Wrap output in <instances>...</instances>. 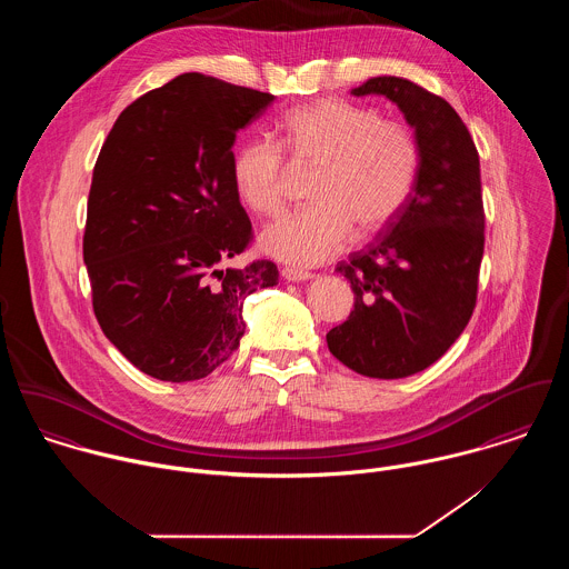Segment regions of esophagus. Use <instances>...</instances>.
<instances>
[{
	"mask_svg": "<svg viewBox=\"0 0 569 569\" xmlns=\"http://www.w3.org/2000/svg\"><path fill=\"white\" fill-rule=\"evenodd\" d=\"M282 278L289 280V282H300V280L313 278V273H311V271H305V269H296V267H284V269H282Z\"/></svg>",
	"mask_w": 569,
	"mask_h": 569,
	"instance_id": "1",
	"label": "esophagus"
}]
</instances>
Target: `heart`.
<instances>
[{"label": "heart", "instance_id": "heart-1", "mask_svg": "<svg viewBox=\"0 0 569 569\" xmlns=\"http://www.w3.org/2000/svg\"><path fill=\"white\" fill-rule=\"evenodd\" d=\"M280 131V144L253 138L232 160L239 199L264 217L287 206L289 163L296 170L316 168L309 186L316 206L262 232L260 247L269 256L298 267L322 264L350 241L355 228L359 237H372L403 212L420 163L406 120L343 98H322L291 109Z\"/></svg>", "mask_w": 569, "mask_h": 569}]
</instances>
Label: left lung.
<instances>
[{"mask_svg": "<svg viewBox=\"0 0 569 569\" xmlns=\"http://www.w3.org/2000/svg\"><path fill=\"white\" fill-rule=\"evenodd\" d=\"M352 93L399 104L420 163L397 221L337 264L355 309L326 341L363 377L403 379L438 361L473 316L485 253L480 156L456 109L416 82L377 77Z\"/></svg>", "mask_w": 569, "mask_h": 569, "instance_id": "8db88e82", "label": "left lung"}]
</instances>
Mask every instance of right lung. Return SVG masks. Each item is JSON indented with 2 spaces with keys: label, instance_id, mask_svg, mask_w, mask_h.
I'll return each mask as SVG.
<instances>
[{
  "label": "right lung",
  "instance_id": "1",
  "mask_svg": "<svg viewBox=\"0 0 569 569\" xmlns=\"http://www.w3.org/2000/svg\"><path fill=\"white\" fill-rule=\"evenodd\" d=\"M273 96L199 72L133 100L93 166L82 260L93 316L144 375L197 381L232 357L271 260L226 262L253 232L232 181L237 133Z\"/></svg>",
  "mask_w": 569,
  "mask_h": 569
}]
</instances>
